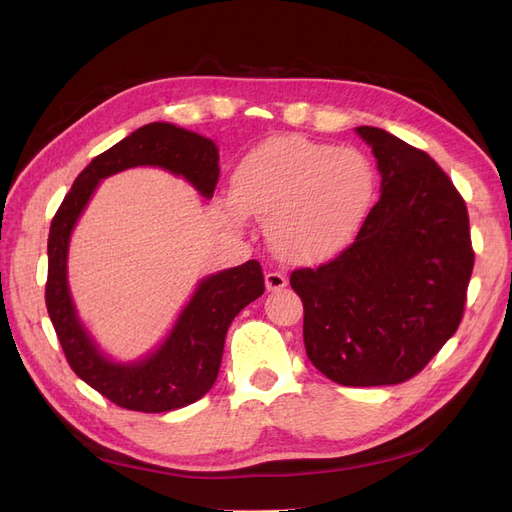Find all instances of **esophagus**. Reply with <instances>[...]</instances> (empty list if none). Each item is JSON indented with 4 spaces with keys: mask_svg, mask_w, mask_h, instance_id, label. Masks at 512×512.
<instances>
[{
    "mask_svg": "<svg viewBox=\"0 0 512 512\" xmlns=\"http://www.w3.org/2000/svg\"><path fill=\"white\" fill-rule=\"evenodd\" d=\"M286 275L284 273H280V271H269L267 275H265V284H267V290H271V292H277V290H282L284 286H286Z\"/></svg>",
    "mask_w": 512,
    "mask_h": 512,
    "instance_id": "34e87169",
    "label": "esophagus"
}]
</instances>
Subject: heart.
<instances>
[{"label": "heart", "mask_w": 512, "mask_h": 512, "mask_svg": "<svg viewBox=\"0 0 512 512\" xmlns=\"http://www.w3.org/2000/svg\"><path fill=\"white\" fill-rule=\"evenodd\" d=\"M374 170L354 149L277 136L252 149L232 177V218L267 222L273 250L292 262L337 254L374 198Z\"/></svg>", "instance_id": "1"}]
</instances>
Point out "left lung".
<instances>
[{
  "label": "left lung",
  "mask_w": 512,
  "mask_h": 512,
  "mask_svg": "<svg viewBox=\"0 0 512 512\" xmlns=\"http://www.w3.org/2000/svg\"><path fill=\"white\" fill-rule=\"evenodd\" d=\"M378 160L382 194L356 239L316 269L290 273L303 342L344 386L399 384L455 335L474 269L466 200L425 151L356 128Z\"/></svg>",
  "instance_id": "1"
}]
</instances>
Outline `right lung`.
I'll use <instances>...</instances> for the list:
<instances>
[{"label":"right lung","mask_w":512,"mask_h":512,"mask_svg":"<svg viewBox=\"0 0 512 512\" xmlns=\"http://www.w3.org/2000/svg\"><path fill=\"white\" fill-rule=\"evenodd\" d=\"M132 166H162L188 179L205 198L220 179L218 147L173 123H147L91 160L59 205L49 230V277L44 301L72 371L113 404L134 412H168L190 406L218 378L230 322L265 292L258 260L209 275L198 284L166 342L145 361H108L76 318L68 290V241L96 185Z\"/></svg>","instance_id":"add662e5"}]
</instances>
